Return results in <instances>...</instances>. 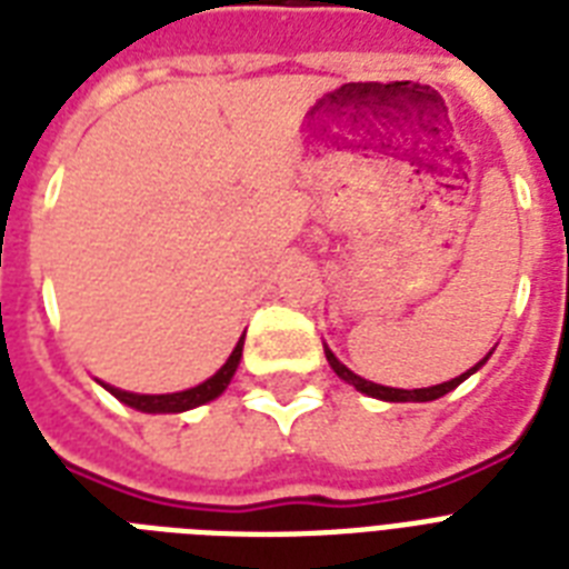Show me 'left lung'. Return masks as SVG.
I'll use <instances>...</instances> for the list:
<instances>
[{
  "label": "left lung",
  "instance_id": "8db88e82",
  "mask_svg": "<svg viewBox=\"0 0 569 569\" xmlns=\"http://www.w3.org/2000/svg\"><path fill=\"white\" fill-rule=\"evenodd\" d=\"M325 355H328V363L333 366V372L339 375V378L346 380V383H355V389H360V392H366V396H372V398H383V401H433V398H440L446 396V392H451V389L458 387V383H463V380L469 378V375L476 372L478 366H485V360L478 366H472L469 372L458 375V378H451L446 380V383H437V387H422V389H396V387H380V383H372V380H366L360 378V375H355L348 366H342L337 360V357L330 355L328 348H325Z\"/></svg>",
  "mask_w": 569,
  "mask_h": 569
}]
</instances>
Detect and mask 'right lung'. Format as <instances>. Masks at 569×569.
I'll return each mask as SVG.
<instances>
[{
  "instance_id": "1",
  "label": "right lung",
  "mask_w": 569,
  "mask_h": 569,
  "mask_svg": "<svg viewBox=\"0 0 569 569\" xmlns=\"http://www.w3.org/2000/svg\"><path fill=\"white\" fill-rule=\"evenodd\" d=\"M241 346H244V337L239 339V346L232 348V355L227 357V363L218 369L209 380L203 383H197V387L186 389V392H171V396H138V392H123V389L106 387L114 398H120L123 405L136 407V410H144V413H182V410H191L197 405H206V401H212L227 389L230 378L239 369L241 360Z\"/></svg>"
}]
</instances>
